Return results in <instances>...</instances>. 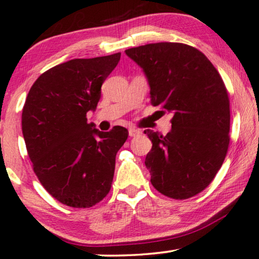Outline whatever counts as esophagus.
<instances>
[{
  "label": "esophagus",
  "mask_w": 259,
  "mask_h": 259,
  "mask_svg": "<svg viewBox=\"0 0 259 259\" xmlns=\"http://www.w3.org/2000/svg\"><path fill=\"white\" fill-rule=\"evenodd\" d=\"M140 134H141L140 130H137V129H135V128H130V129H129V136H130V137L138 136V135H140Z\"/></svg>",
  "instance_id": "esophagus-1"
}]
</instances>
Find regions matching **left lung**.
Returning a JSON list of instances; mask_svg holds the SVG:
<instances>
[{
    "mask_svg": "<svg viewBox=\"0 0 259 259\" xmlns=\"http://www.w3.org/2000/svg\"><path fill=\"white\" fill-rule=\"evenodd\" d=\"M125 54L143 69L151 103L174 115L165 136L144 130L152 142L145 157L151 184L170 198H190L212 182L227 156L230 102L223 79L203 53L183 43Z\"/></svg>",
    "mask_w": 259,
    "mask_h": 259,
    "instance_id": "1",
    "label": "left lung"
}]
</instances>
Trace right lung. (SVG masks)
Wrapping results in <instances>:
<instances>
[{"mask_svg": "<svg viewBox=\"0 0 259 259\" xmlns=\"http://www.w3.org/2000/svg\"><path fill=\"white\" fill-rule=\"evenodd\" d=\"M121 53L75 58L39 76L29 90L22 112V133L34 172L62 204L90 207L110 191L116 154L128 130L108 133L88 123L101 87L117 65Z\"/></svg>", "mask_w": 259, "mask_h": 259, "instance_id": "right-lung-1", "label": "right lung"}]
</instances>
